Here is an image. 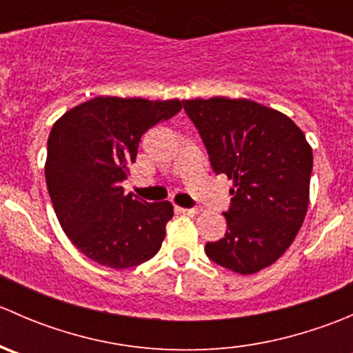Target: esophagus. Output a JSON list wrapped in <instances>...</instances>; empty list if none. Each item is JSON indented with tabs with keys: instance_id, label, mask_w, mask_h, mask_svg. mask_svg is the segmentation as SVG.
Wrapping results in <instances>:
<instances>
[{
	"instance_id": "esophagus-1",
	"label": "esophagus",
	"mask_w": 353,
	"mask_h": 353,
	"mask_svg": "<svg viewBox=\"0 0 353 353\" xmlns=\"http://www.w3.org/2000/svg\"><path fill=\"white\" fill-rule=\"evenodd\" d=\"M177 212H181V213H184V215H196V213L199 212L198 208H177Z\"/></svg>"
}]
</instances>
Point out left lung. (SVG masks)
Here are the masks:
<instances>
[{
  "instance_id": "1",
  "label": "left lung",
  "mask_w": 353,
  "mask_h": 353,
  "mask_svg": "<svg viewBox=\"0 0 353 353\" xmlns=\"http://www.w3.org/2000/svg\"><path fill=\"white\" fill-rule=\"evenodd\" d=\"M215 174L234 179L225 236L205 252L251 275L275 263L297 236L309 205L312 150L285 114L248 99L183 101Z\"/></svg>"
}]
</instances>
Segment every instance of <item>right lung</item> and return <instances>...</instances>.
<instances>
[{
	"instance_id": "add662e5",
	"label": "right lung",
	"mask_w": 353,
	"mask_h": 353,
	"mask_svg": "<svg viewBox=\"0 0 353 353\" xmlns=\"http://www.w3.org/2000/svg\"><path fill=\"white\" fill-rule=\"evenodd\" d=\"M181 102L95 97L63 114L48 140L46 183L70 241L92 261L131 268L159 252L169 201L124 194L145 131L179 112Z\"/></svg>"
}]
</instances>
